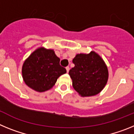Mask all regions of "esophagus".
I'll return each instance as SVG.
<instances>
[{"label": "esophagus", "instance_id": "34e87169", "mask_svg": "<svg viewBox=\"0 0 134 134\" xmlns=\"http://www.w3.org/2000/svg\"><path fill=\"white\" fill-rule=\"evenodd\" d=\"M66 72H67V73H68V72H69V70H70L69 66H67V67L66 68Z\"/></svg>", "mask_w": 134, "mask_h": 134}]
</instances>
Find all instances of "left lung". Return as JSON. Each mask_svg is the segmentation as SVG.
I'll use <instances>...</instances> for the list:
<instances>
[{
	"label": "left lung",
	"mask_w": 134,
	"mask_h": 134,
	"mask_svg": "<svg viewBox=\"0 0 134 134\" xmlns=\"http://www.w3.org/2000/svg\"><path fill=\"white\" fill-rule=\"evenodd\" d=\"M74 67L70 70L72 86L81 97L99 94L105 86L109 78L107 66L97 53L78 54L72 60Z\"/></svg>",
	"instance_id": "8db88e82"
}]
</instances>
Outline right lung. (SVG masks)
Returning a JSON list of instances; mask_svg holds the SVG:
<instances>
[{
	"instance_id": "add662e5",
	"label": "right lung",
	"mask_w": 134,
	"mask_h": 134,
	"mask_svg": "<svg viewBox=\"0 0 134 134\" xmlns=\"http://www.w3.org/2000/svg\"><path fill=\"white\" fill-rule=\"evenodd\" d=\"M60 58L54 49L40 47L25 60L22 76L25 83L37 92H45L55 85L66 70L60 65Z\"/></svg>"
}]
</instances>
